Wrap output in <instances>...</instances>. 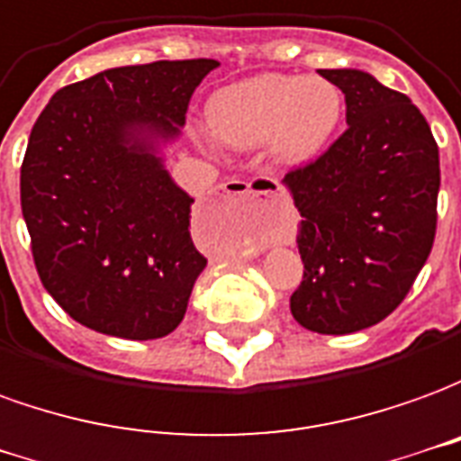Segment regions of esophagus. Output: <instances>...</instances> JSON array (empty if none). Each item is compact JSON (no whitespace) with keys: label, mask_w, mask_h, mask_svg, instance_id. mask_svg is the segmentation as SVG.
<instances>
[{"label":"esophagus","mask_w":461,"mask_h":461,"mask_svg":"<svg viewBox=\"0 0 461 461\" xmlns=\"http://www.w3.org/2000/svg\"><path fill=\"white\" fill-rule=\"evenodd\" d=\"M225 194L228 195H266L270 203L276 208H285L290 211V198L283 194V188L273 178H258L256 184H248V181H228L225 184Z\"/></svg>","instance_id":"34e87169"}]
</instances>
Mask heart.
Masks as SVG:
<instances>
[{"label":"heart","mask_w":461,"mask_h":461,"mask_svg":"<svg viewBox=\"0 0 461 461\" xmlns=\"http://www.w3.org/2000/svg\"><path fill=\"white\" fill-rule=\"evenodd\" d=\"M342 96L325 79L260 74L218 89L205 104V119L218 141L253 149L273 141L283 163L315 158L335 131Z\"/></svg>","instance_id":"heart-1"}]
</instances>
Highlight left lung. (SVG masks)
<instances>
[{"mask_svg": "<svg viewBox=\"0 0 461 461\" xmlns=\"http://www.w3.org/2000/svg\"><path fill=\"white\" fill-rule=\"evenodd\" d=\"M345 94L348 129L315 161L285 173L300 211L303 283L290 312L320 335L372 328L429 258L439 149L420 109L357 68H320Z\"/></svg>", "mask_w": 461, "mask_h": 461, "instance_id": "obj_1", "label": "left lung"}]
</instances>
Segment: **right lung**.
<instances>
[{"label":"right lung","instance_id":"obj_1","mask_svg":"<svg viewBox=\"0 0 461 461\" xmlns=\"http://www.w3.org/2000/svg\"><path fill=\"white\" fill-rule=\"evenodd\" d=\"M215 59L106 68L59 89L22 161V213L41 285L86 328L156 340L181 325L205 258L194 198L156 156L181 133Z\"/></svg>","mask_w":461,"mask_h":461}]
</instances>
